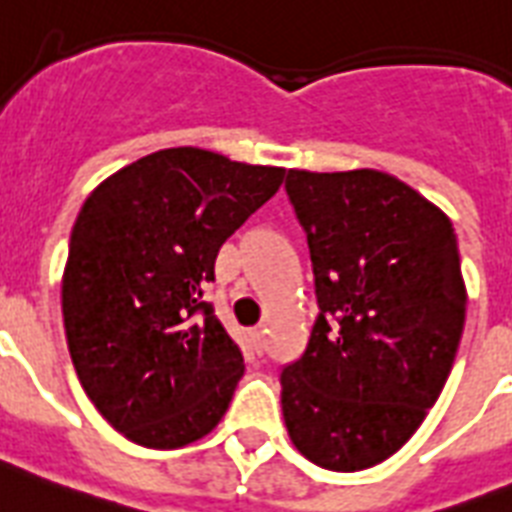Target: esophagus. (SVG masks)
<instances>
[{"mask_svg":"<svg viewBox=\"0 0 512 512\" xmlns=\"http://www.w3.org/2000/svg\"><path fill=\"white\" fill-rule=\"evenodd\" d=\"M251 337H253V345H256V350H264L266 348V327H256L251 332Z\"/></svg>","mask_w":512,"mask_h":512,"instance_id":"1","label":"esophagus"}]
</instances>
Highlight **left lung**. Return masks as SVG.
Masks as SVG:
<instances>
[{
	"instance_id": "left-lung-1",
	"label": "left lung",
	"mask_w": 512,
	"mask_h": 512,
	"mask_svg": "<svg viewBox=\"0 0 512 512\" xmlns=\"http://www.w3.org/2000/svg\"><path fill=\"white\" fill-rule=\"evenodd\" d=\"M306 232L316 319L280 374L293 445L363 471L413 437L453 369L466 322L458 238L411 185L377 170H287Z\"/></svg>"
}]
</instances>
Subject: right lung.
Returning <instances> with one entry per match:
<instances>
[{
    "label": "right lung",
    "mask_w": 512,
    "mask_h": 512,
    "mask_svg": "<svg viewBox=\"0 0 512 512\" xmlns=\"http://www.w3.org/2000/svg\"><path fill=\"white\" fill-rule=\"evenodd\" d=\"M282 177L183 146L128 164L86 198L62 280L67 348L96 411L135 445L175 450L225 416L243 353L204 287L222 243Z\"/></svg>",
    "instance_id": "obj_1"
}]
</instances>
